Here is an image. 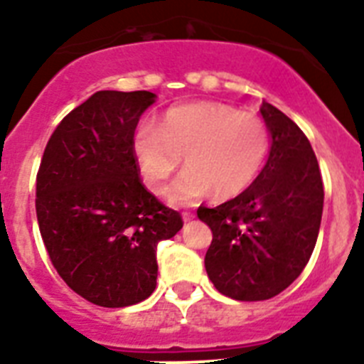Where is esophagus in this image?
I'll return each mask as SVG.
<instances>
[{"instance_id": "34e87169", "label": "esophagus", "mask_w": 364, "mask_h": 364, "mask_svg": "<svg viewBox=\"0 0 364 364\" xmlns=\"http://www.w3.org/2000/svg\"><path fill=\"white\" fill-rule=\"evenodd\" d=\"M183 220H185V222H191V220H194V213H191V210H185V213H183Z\"/></svg>"}]
</instances>
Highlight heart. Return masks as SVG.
Segmentation results:
<instances>
[{"instance_id": "b5f03b06", "label": "heart", "mask_w": 364, "mask_h": 364, "mask_svg": "<svg viewBox=\"0 0 364 364\" xmlns=\"http://www.w3.org/2000/svg\"><path fill=\"white\" fill-rule=\"evenodd\" d=\"M268 129L257 116L218 103L170 109L159 129L144 125L133 140L146 185L163 192L185 157L187 170L168 191L173 205H188L215 192L233 198L252 185L268 154Z\"/></svg>"}]
</instances>
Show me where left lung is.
<instances>
[{"label":"left lung","instance_id":"left-lung-1","mask_svg":"<svg viewBox=\"0 0 364 364\" xmlns=\"http://www.w3.org/2000/svg\"><path fill=\"white\" fill-rule=\"evenodd\" d=\"M270 135L267 164L244 192L222 205H201L213 231L205 270L216 291L261 301L285 291L309 262L318 239L323 185L311 142L287 114L262 102Z\"/></svg>","mask_w":364,"mask_h":364}]
</instances>
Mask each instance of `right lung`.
Returning <instances> with one entry per match:
<instances>
[{
    "mask_svg": "<svg viewBox=\"0 0 364 364\" xmlns=\"http://www.w3.org/2000/svg\"><path fill=\"white\" fill-rule=\"evenodd\" d=\"M154 92L100 90L63 118L36 176V218L64 283L102 307L146 300L157 244L183 228L140 183L133 136Z\"/></svg>",
    "mask_w": 364,
    "mask_h": 364,
    "instance_id": "obj_1",
    "label": "right lung"
}]
</instances>
